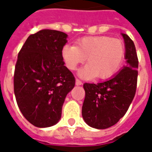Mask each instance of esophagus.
<instances>
[{
    "mask_svg": "<svg viewBox=\"0 0 152 152\" xmlns=\"http://www.w3.org/2000/svg\"><path fill=\"white\" fill-rule=\"evenodd\" d=\"M76 86H80V85H82V81L80 80L79 79H76Z\"/></svg>",
    "mask_w": 152,
    "mask_h": 152,
    "instance_id": "1",
    "label": "esophagus"
}]
</instances>
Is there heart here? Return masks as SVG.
I'll return each mask as SVG.
<instances>
[{
    "label": "heart",
    "instance_id": "heart-1",
    "mask_svg": "<svg viewBox=\"0 0 152 152\" xmlns=\"http://www.w3.org/2000/svg\"><path fill=\"white\" fill-rule=\"evenodd\" d=\"M61 54L65 66L72 71L87 58L89 63L80 70V76H97L105 80L119 71L124 61L125 49L121 40L111 37H85L76 40L75 45H64Z\"/></svg>",
    "mask_w": 152,
    "mask_h": 152
}]
</instances>
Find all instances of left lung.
Listing matches in <instances>:
<instances>
[{"label":"left lung","instance_id":"left-lung-1","mask_svg":"<svg viewBox=\"0 0 152 152\" xmlns=\"http://www.w3.org/2000/svg\"><path fill=\"white\" fill-rule=\"evenodd\" d=\"M125 44L126 65L107 81L85 83L86 98L82 116L90 127L104 129L114 125L124 116L134 99L137 89V59L133 40L122 34Z\"/></svg>","mask_w":152,"mask_h":152}]
</instances>
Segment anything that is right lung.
I'll return each mask as SVG.
<instances>
[{
	"instance_id": "1",
	"label": "right lung",
	"mask_w": 152,
	"mask_h": 152,
	"mask_svg": "<svg viewBox=\"0 0 152 152\" xmlns=\"http://www.w3.org/2000/svg\"><path fill=\"white\" fill-rule=\"evenodd\" d=\"M67 35L44 29L30 35L18 54L14 90L18 107L31 124L45 128L57 124L75 77L64 66L62 49Z\"/></svg>"
}]
</instances>
